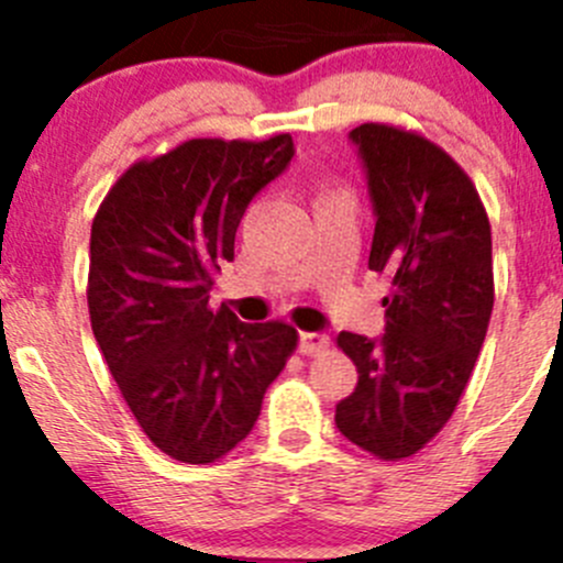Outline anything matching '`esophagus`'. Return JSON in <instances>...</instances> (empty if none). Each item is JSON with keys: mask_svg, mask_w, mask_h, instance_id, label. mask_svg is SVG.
<instances>
[{"mask_svg": "<svg viewBox=\"0 0 563 563\" xmlns=\"http://www.w3.org/2000/svg\"><path fill=\"white\" fill-rule=\"evenodd\" d=\"M329 345V338L321 332H302L299 334V354L305 356H316L321 354V351H327Z\"/></svg>", "mask_w": 563, "mask_h": 563, "instance_id": "obj_1", "label": "esophagus"}]
</instances>
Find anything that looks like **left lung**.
<instances>
[{
    "label": "left lung",
    "instance_id": "obj_1",
    "mask_svg": "<svg viewBox=\"0 0 563 563\" xmlns=\"http://www.w3.org/2000/svg\"><path fill=\"white\" fill-rule=\"evenodd\" d=\"M360 150L376 231L371 266L389 277L382 338L340 332L360 382L338 430L382 460L411 457L450 422L493 313V242L468 174L433 141L367 122Z\"/></svg>",
    "mask_w": 563,
    "mask_h": 563
}]
</instances>
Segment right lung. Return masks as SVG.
Here are the masks:
<instances>
[{"label":"right lung","mask_w":563,"mask_h":563,"mask_svg":"<svg viewBox=\"0 0 563 563\" xmlns=\"http://www.w3.org/2000/svg\"><path fill=\"white\" fill-rule=\"evenodd\" d=\"M291 157L288 133L185 141L133 163L92 220L95 340L146 439L179 463H214L245 441L297 349L288 323L209 308L247 203Z\"/></svg>","instance_id":"1"}]
</instances>
